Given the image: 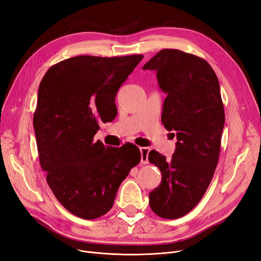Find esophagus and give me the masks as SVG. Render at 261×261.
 <instances>
[{"instance_id":"obj_1","label":"esophagus","mask_w":261,"mask_h":261,"mask_svg":"<svg viewBox=\"0 0 261 261\" xmlns=\"http://www.w3.org/2000/svg\"><path fill=\"white\" fill-rule=\"evenodd\" d=\"M140 150H141V162L143 164H148L149 163L148 153H149L150 149L148 148V147H141Z\"/></svg>"}]
</instances>
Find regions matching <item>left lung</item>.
<instances>
[{"label":"left lung","instance_id":"left-lung-1","mask_svg":"<svg viewBox=\"0 0 261 261\" xmlns=\"http://www.w3.org/2000/svg\"><path fill=\"white\" fill-rule=\"evenodd\" d=\"M143 69L156 72L167 95L161 120L177 138L169 161L155 150L148 154L162 174L161 185L149 193V206L160 218L174 220L197 205L217 168L225 123L220 84L205 60L176 49L158 52Z\"/></svg>","mask_w":261,"mask_h":261}]
</instances>
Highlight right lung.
Listing matches in <instances>:
<instances>
[{
	"instance_id": "add662e5",
	"label": "right lung",
	"mask_w": 261,
	"mask_h": 261,
	"mask_svg": "<svg viewBox=\"0 0 261 261\" xmlns=\"http://www.w3.org/2000/svg\"><path fill=\"white\" fill-rule=\"evenodd\" d=\"M143 58L74 56L52 66L40 82L33 119L40 166L55 197L81 219L109 212L141 161L135 145L106 147L94 137L99 122L115 118L118 88Z\"/></svg>"
}]
</instances>
